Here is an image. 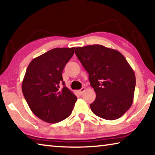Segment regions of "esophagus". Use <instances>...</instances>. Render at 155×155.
I'll list each match as a JSON object with an SVG mask.
<instances>
[{
    "mask_svg": "<svg viewBox=\"0 0 155 155\" xmlns=\"http://www.w3.org/2000/svg\"><path fill=\"white\" fill-rule=\"evenodd\" d=\"M85 87H82V88L81 89V90H79L78 91V92L81 94H83V91H85Z\"/></svg>",
    "mask_w": 155,
    "mask_h": 155,
    "instance_id": "obj_1",
    "label": "esophagus"
}]
</instances>
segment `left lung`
Here are the masks:
<instances>
[{
	"label": "left lung",
	"mask_w": 155,
	"mask_h": 155,
	"mask_svg": "<svg viewBox=\"0 0 155 155\" xmlns=\"http://www.w3.org/2000/svg\"><path fill=\"white\" fill-rule=\"evenodd\" d=\"M75 54L89 74L96 99L90 104L94 114L114 120L131 107L135 75L125 57L116 50L95 44L75 49Z\"/></svg>",
	"instance_id": "8db88e82"
}]
</instances>
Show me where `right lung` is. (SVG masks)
<instances>
[{"mask_svg":"<svg viewBox=\"0 0 155 155\" xmlns=\"http://www.w3.org/2000/svg\"><path fill=\"white\" fill-rule=\"evenodd\" d=\"M74 48L52 49L33 59L26 71L23 95L32 112L44 122L57 123L72 114L77 98L65 86L62 72Z\"/></svg>","mask_w":155,"mask_h":155,"instance_id":"obj_1","label":"right lung"}]
</instances>
